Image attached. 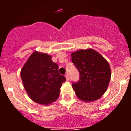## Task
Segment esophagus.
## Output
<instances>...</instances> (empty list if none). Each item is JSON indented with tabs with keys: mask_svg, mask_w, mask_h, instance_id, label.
I'll list each match as a JSON object with an SVG mask.
<instances>
[{
	"mask_svg": "<svg viewBox=\"0 0 131 131\" xmlns=\"http://www.w3.org/2000/svg\"><path fill=\"white\" fill-rule=\"evenodd\" d=\"M65 77H66V79L67 81H68V80H69V75H68V74H66V75H65Z\"/></svg>",
	"mask_w": 131,
	"mask_h": 131,
	"instance_id": "obj_1",
	"label": "esophagus"
}]
</instances>
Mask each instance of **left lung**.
<instances>
[{
	"label": "left lung",
	"mask_w": 131,
	"mask_h": 131,
	"mask_svg": "<svg viewBox=\"0 0 131 131\" xmlns=\"http://www.w3.org/2000/svg\"><path fill=\"white\" fill-rule=\"evenodd\" d=\"M71 55L80 75L79 81L72 84L77 96L85 102L99 99L110 81L111 69L107 60L91 48L79 50Z\"/></svg>",
	"instance_id": "left-lung-1"
}]
</instances>
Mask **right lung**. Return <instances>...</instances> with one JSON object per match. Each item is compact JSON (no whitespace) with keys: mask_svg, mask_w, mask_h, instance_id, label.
<instances>
[{"mask_svg":"<svg viewBox=\"0 0 131 131\" xmlns=\"http://www.w3.org/2000/svg\"><path fill=\"white\" fill-rule=\"evenodd\" d=\"M20 75L29 98L42 105L50 104L57 100L62 83L66 81L51 56L37 51L30 56Z\"/></svg>","mask_w":131,"mask_h":131,"instance_id":"1","label":"right lung"}]
</instances>
